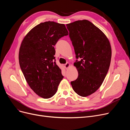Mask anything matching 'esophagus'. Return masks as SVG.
<instances>
[{
    "mask_svg": "<svg viewBox=\"0 0 130 130\" xmlns=\"http://www.w3.org/2000/svg\"><path fill=\"white\" fill-rule=\"evenodd\" d=\"M70 66V64L69 63H67L65 65V67L66 69H67L69 68V67Z\"/></svg>",
    "mask_w": 130,
    "mask_h": 130,
    "instance_id": "1",
    "label": "esophagus"
}]
</instances>
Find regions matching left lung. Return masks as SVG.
<instances>
[{
    "mask_svg": "<svg viewBox=\"0 0 130 130\" xmlns=\"http://www.w3.org/2000/svg\"><path fill=\"white\" fill-rule=\"evenodd\" d=\"M76 59V80L71 82L74 91L81 97L95 92L102 84L108 71L111 48L108 39L98 27L88 20L66 24Z\"/></svg>",
    "mask_w": 130,
    "mask_h": 130,
    "instance_id": "8db88e82",
    "label": "left lung"
}]
</instances>
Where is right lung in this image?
I'll return each instance as SVG.
<instances>
[{"label":"right lung","instance_id":"1","mask_svg":"<svg viewBox=\"0 0 130 130\" xmlns=\"http://www.w3.org/2000/svg\"><path fill=\"white\" fill-rule=\"evenodd\" d=\"M68 35L64 24L45 22L32 29L21 43L19 55L21 70L31 89L43 98L52 97L64 77L54 61V46Z\"/></svg>","mask_w":130,"mask_h":130}]
</instances>
